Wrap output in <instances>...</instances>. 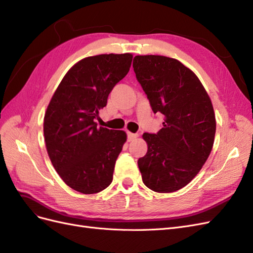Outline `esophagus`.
Returning a JSON list of instances; mask_svg holds the SVG:
<instances>
[{
	"mask_svg": "<svg viewBox=\"0 0 253 253\" xmlns=\"http://www.w3.org/2000/svg\"><path fill=\"white\" fill-rule=\"evenodd\" d=\"M137 137H138V134H134V133L128 132L127 133V141H132L135 138H137Z\"/></svg>",
	"mask_w": 253,
	"mask_h": 253,
	"instance_id": "1",
	"label": "esophagus"
}]
</instances>
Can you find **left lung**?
I'll list each match as a JSON object with an SVG mask.
<instances>
[{"label": "left lung", "mask_w": 253, "mask_h": 253, "mask_svg": "<svg viewBox=\"0 0 253 253\" xmlns=\"http://www.w3.org/2000/svg\"><path fill=\"white\" fill-rule=\"evenodd\" d=\"M136 78L164 127L144 133L148 152L138 159L142 181L159 193L177 191L192 180L208 159L216 121L211 99L197 76L178 60L136 56Z\"/></svg>", "instance_id": "1"}]
</instances>
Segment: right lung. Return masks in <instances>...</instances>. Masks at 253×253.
<instances>
[{
    "label": "right lung",
    "instance_id": "1",
    "mask_svg": "<svg viewBox=\"0 0 253 253\" xmlns=\"http://www.w3.org/2000/svg\"><path fill=\"white\" fill-rule=\"evenodd\" d=\"M132 53L80 60L68 71L45 112L43 132L50 162L68 187L83 194L108 188L125 131L98 126L95 119L113 87L131 67Z\"/></svg>",
    "mask_w": 253,
    "mask_h": 253
}]
</instances>
